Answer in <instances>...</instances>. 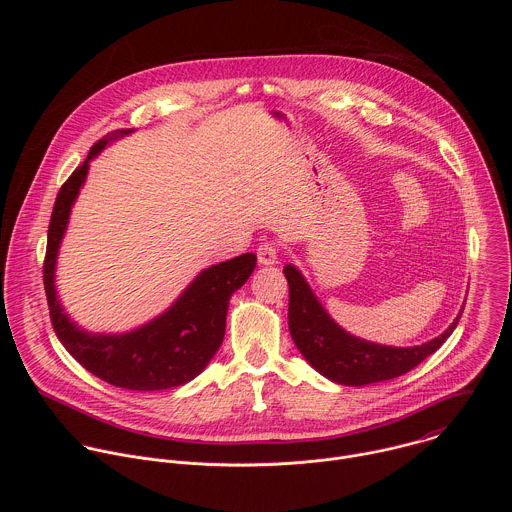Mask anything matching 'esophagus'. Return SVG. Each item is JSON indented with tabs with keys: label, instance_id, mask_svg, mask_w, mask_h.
I'll use <instances>...</instances> for the list:
<instances>
[{
	"label": "esophagus",
	"instance_id": "1",
	"mask_svg": "<svg viewBox=\"0 0 512 512\" xmlns=\"http://www.w3.org/2000/svg\"><path fill=\"white\" fill-rule=\"evenodd\" d=\"M279 257V247L275 243H261L257 247V259L261 265H273L277 263Z\"/></svg>",
	"mask_w": 512,
	"mask_h": 512
}]
</instances>
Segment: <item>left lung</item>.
Segmentation results:
<instances>
[{"mask_svg": "<svg viewBox=\"0 0 512 512\" xmlns=\"http://www.w3.org/2000/svg\"><path fill=\"white\" fill-rule=\"evenodd\" d=\"M289 283V334L304 358L326 379L340 385H369L401 377L440 348L462 314L442 334L421 346L393 348L346 334L320 306L310 285L294 265L283 269Z\"/></svg>", "mask_w": 512, "mask_h": 512, "instance_id": "1", "label": "left lung"}]
</instances>
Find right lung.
<instances>
[{
  "label": "right lung",
  "mask_w": 512,
  "mask_h": 512,
  "mask_svg": "<svg viewBox=\"0 0 512 512\" xmlns=\"http://www.w3.org/2000/svg\"><path fill=\"white\" fill-rule=\"evenodd\" d=\"M131 129L99 139L87 160L62 184L48 225L44 257V289L52 328L64 348L101 381L131 391H162L180 387L204 371L225 336L229 300L249 279L257 265L253 253L204 269L180 300L154 322L119 336L89 334L77 328L62 312L54 291V263L64 235L70 206L85 182L89 160L109 139Z\"/></svg>",
  "instance_id": "add662e5"
}]
</instances>
